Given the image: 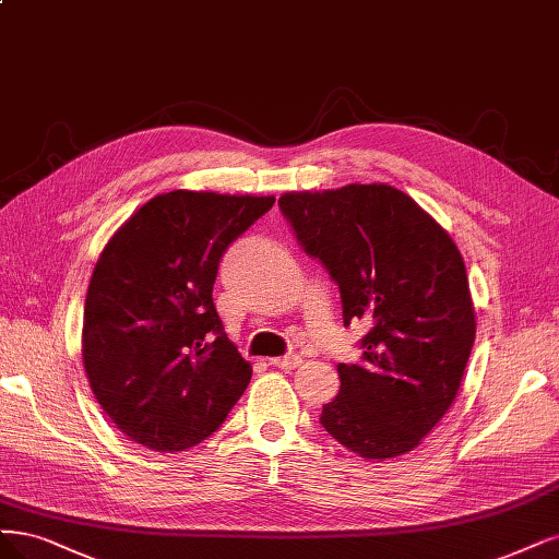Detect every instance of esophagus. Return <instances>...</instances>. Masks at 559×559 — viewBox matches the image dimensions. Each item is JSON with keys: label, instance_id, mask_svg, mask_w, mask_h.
Listing matches in <instances>:
<instances>
[{"label": "esophagus", "instance_id": "obj_1", "mask_svg": "<svg viewBox=\"0 0 559 559\" xmlns=\"http://www.w3.org/2000/svg\"><path fill=\"white\" fill-rule=\"evenodd\" d=\"M300 362H302V358H300V356H282V358H271V365H273V368H280V370H296Z\"/></svg>", "mask_w": 559, "mask_h": 559}]
</instances>
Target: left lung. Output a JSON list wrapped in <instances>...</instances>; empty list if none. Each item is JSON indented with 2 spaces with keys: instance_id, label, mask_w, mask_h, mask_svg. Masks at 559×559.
Wrapping results in <instances>:
<instances>
[{
  "instance_id": "1",
  "label": "left lung",
  "mask_w": 559,
  "mask_h": 559,
  "mask_svg": "<svg viewBox=\"0 0 559 559\" xmlns=\"http://www.w3.org/2000/svg\"><path fill=\"white\" fill-rule=\"evenodd\" d=\"M280 210L337 284L344 325H372L362 360L337 365L321 426L365 460L416 449L453 404L476 335L455 242L391 185L288 191Z\"/></svg>"
}]
</instances>
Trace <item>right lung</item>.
Returning a JSON list of instances; mask_svg holds the SVG:
<instances>
[{
	"label": "right lung",
	"mask_w": 559,
	"mask_h": 559,
	"mask_svg": "<svg viewBox=\"0 0 559 559\" xmlns=\"http://www.w3.org/2000/svg\"><path fill=\"white\" fill-rule=\"evenodd\" d=\"M275 197L176 189L108 240L83 314L90 389L129 439L170 453L213 435L252 379L224 333L213 284L226 247Z\"/></svg>",
	"instance_id": "right-lung-1"
}]
</instances>
